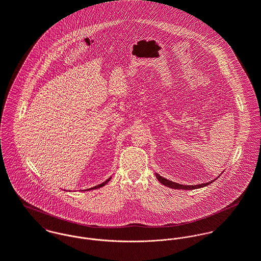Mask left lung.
Here are the masks:
<instances>
[{"instance_id":"1","label":"left lung","mask_w":261,"mask_h":261,"mask_svg":"<svg viewBox=\"0 0 261 261\" xmlns=\"http://www.w3.org/2000/svg\"><path fill=\"white\" fill-rule=\"evenodd\" d=\"M155 174V177L156 179L165 186L169 187V188H173V189H178V190H195V189H199V188H203V187L208 186L209 184L213 183L215 180L211 181V182H207V183H203V184H199V185H182V184H179V183H175L173 181H170V180H167L165 178H163L162 176H160L158 173H154Z\"/></svg>"}]
</instances>
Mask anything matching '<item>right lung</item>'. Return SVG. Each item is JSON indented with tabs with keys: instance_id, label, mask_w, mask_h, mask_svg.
I'll return each instance as SVG.
<instances>
[{
	"instance_id": "add662e5",
	"label": "right lung",
	"mask_w": 261,
	"mask_h": 261,
	"mask_svg": "<svg viewBox=\"0 0 261 261\" xmlns=\"http://www.w3.org/2000/svg\"><path fill=\"white\" fill-rule=\"evenodd\" d=\"M112 179V177L111 178H109L107 181H105L103 183H101V184H99V185H97V186L93 187V188H90V189H87V190H91V189H97V188H100V187H103L105 185H107L109 182H110V180ZM65 191V190H64ZM86 191V190H85Z\"/></svg>"
}]
</instances>
